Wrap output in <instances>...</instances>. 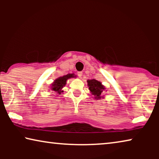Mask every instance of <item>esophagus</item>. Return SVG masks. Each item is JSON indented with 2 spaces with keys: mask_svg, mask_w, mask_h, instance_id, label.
Returning a JSON list of instances; mask_svg holds the SVG:
<instances>
[{
  "mask_svg": "<svg viewBox=\"0 0 159 159\" xmlns=\"http://www.w3.org/2000/svg\"><path fill=\"white\" fill-rule=\"evenodd\" d=\"M77 75L80 78H82V71H79V72H77Z\"/></svg>",
  "mask_w": 159,
  "mask_h": 159,
  "instance_id": "1",
  "label": "esophagus"
}]
</instances>
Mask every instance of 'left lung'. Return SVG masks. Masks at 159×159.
<instances>
[{"label":"left lung","mask_w":159,"mask_h":159,"mask_svg":"<svg viewBox=\"0 0 159 159\" xmlns=\"http://www.w3.org/2000/svg\"><path fill=\"white\" fill-rule=\"evenodd\" d=\"M87 82H88L89 90L94 95L95 99H101V98H103L102 96V93H103V91L106 90V88L101 82L95 79L88 80Z\"/></svg>","instance_id":"8db88e82"}]
</instances>
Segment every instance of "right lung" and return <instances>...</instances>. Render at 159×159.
Wrapping results in <instances>:
<instances>
[{
	"mask_svg": "<svg viewBox=\"0 0 159 159\" xmlns=\"http://www.w3.org/2000/svg\"><path fill=\"white\" fill-rule=\"evenodd\" d=\"M75 77L76 76H75L74 74H68V75L63 76V77H58L54 80V82L51 84V89L52 90L55 91L56 93H57L58 95H61V93L64 92L62 90V88L66 85L67 80Z\"/></svg>",
	"mask_w": 159,
	"mask_h": 159,
	"instance_id": "1",
	"label": "right lung"
}]
</instances>
